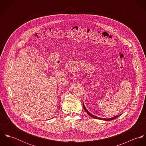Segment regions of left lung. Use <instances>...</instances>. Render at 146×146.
I'll return each instance as SVG.
<instances>
[{
    "label": "left lung",
    "mask_w": 146,
    "mask_h": 146,
    "mask_svg": "<svg viewBox=\"0 0 146 146\" xmlns=\"http://www.w3.org/2000/svg\"><path fill=\"white\" fill-rule=\"evenodd\" d=\"M83 108L84 109V110L85 111V112L90 116H91L92 117H93V118H95V119H100V120H106V121H110V120H114V119H116V118H117L118 117H119L121 115H118V116H115V117H112V118H110V119H103V118H101V117H97V116H94V115H92V113H90L87 110H86V108H85V106H84V104H83Z\"/></svg>",
    "instance_id": "left-lung-1"
}]
</instances>
